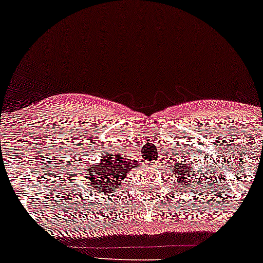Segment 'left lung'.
Instances as JSON below:
<instances>
[{
  "label": "left lung",
  "mask_w": 263,
  "mask_h": 263,
  "mask_svg": "<svg viewBox=\"0 0 263 263\" xmlns=\"http://www.w3.org/2000/svg\"><path fill=\"white\" fill-rule=\"evenodd\" d=\"M173 166H174V176L178 178V180H179V183H180V184H178V185L188 184V182H189L188 176H191V174H189V172L193 171V166H192V164H182V163H176ZM192 187H193V185H192Z\"/></svg>",
  "instance_id": "obj_1"
}]
</instances>
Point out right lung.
<instances>
[{"label":"right lung","mask_w":263,"mask_h":263,"mask_svg":"<svg viewBox=\"0 0 263 263\" xmlns=\"http://www.w3.org/2000/svg\"><path fill=\"white\" fill-rule=\"evenodd\" d=\"M138 163L128 160L123 155H109L101 159L95 165L86 166L85 185L90 191L97 192L101 197L106 193H112L114 189L120 188L126 174Z\"/></svg>","instance_id":"obj_1"}]
</instances>
